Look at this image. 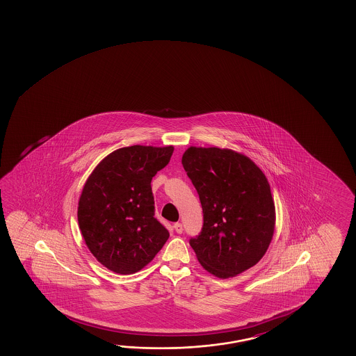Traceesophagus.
I'll list each match as a JSON object with an SVG mask.
<instances>
[{"mask_svg":"<svg viewBox=\"0 0 356 356\" xmlns=\"http://www.w3.org/2000/svg\"><path fill=\"white\" fill-rule=\"evenodd\" d=\"M174 229H175L176 234H182V231H184V227H182V225H181V223H179V222H177V223H175V225H174Z\"/></svg>","mask_w":356,"mask_h":356,"instance_id":"34e87169","label":"esophagus"}]
</instances>
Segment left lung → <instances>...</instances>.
Wrapping results in <instances>:
<instances>
[{
  "instance_id": "1",
  "label": "left lung",
  "mask_w": 356,
  "mask_h": 356,
  "mask_svg": "<svg viewBox=\"0 0 356 356\" xmlns=\"http://www.w3.org/2000/svg\"><path fill=\"white\" fill-rule=\"evenodd\" d=\"M182 166L197 190L204 226L190 245L209 273L227 280L261 261L273 238L275 207L262 170L231 149L190 146Z\"/></svg>"
}]
</instances>
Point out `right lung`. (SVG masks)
I'll list each match as a JSON object with an SVG mask.
<instances>
[{
    "instance_id": "add662e5",
    "label": "right lung",
    "mask_w": 356,
    "mask_h": 356,
    "mask_svg": "<svg viewBox=\"0 0 356 356\" xmlns=\"http://www.w3.org/2000/svg\"><path fill=\"white\" fill-rule=\"evenodd\" d=\"M174 146L118 149L89 175L78 202V223L89 251L111 272L133 274L152 262L169 238L155 218L152 180Z\"/></svg>"
}]
</instances>
